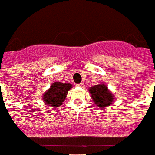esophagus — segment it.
I'll list each match as a JSON object with an SVG mask.
<instances>
[{"instance_id":"obj_1","label":"esophagus","mask_w":155,"mask_h":155,"mask_svg":"<svg viewBox=\"0 0 155 155\" xmlns=\"http://www.w3.org/2000/svg\"><path fill=\"white\" fill-rule=\"evenodd\" d=\"M78 87H84V83H81V84H77Z\"/></svg>"}]
</instances>
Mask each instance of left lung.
Instances as JSON below:
<instances>
[{
    "label": "left lung",
    "mask_w": 155,
    "mask_h": 155,
    "mask_svg": "<svg viewBox=\"0 0 155 155\" xmlns=\"http://www.w3.org/2000/svg\"><path fill=\"white\" fill-rule=\"evenodd\" d=\"M90 93L94 102L100 108L108 107L114 102V95L108 90L107 85L104 84H99L90 88Z\"/></svg>",
    "instance_id": "8db88e82"
}]
</instances>
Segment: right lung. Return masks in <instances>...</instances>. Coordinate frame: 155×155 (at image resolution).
I'll return each instance as SVG.
<instances>
[{
	"instance_id": "1",
	"label": "right lung",
	"mask_w": 155,
	"mask_h": 155,
	"mask_svg": "<svg viewBox=\"0 0 155 155\" xmlns=\"http://www.w3.org/2000/svg\"><path fill=\"white\" fill-rule=\"evenodd\" d=\"M72 88V85L68 83H60L55 82L50 86V89L48 90L43 94L42 99L44 102L52 107H61L64 102L68 91Z\"/></svg>"
}]
</instances>
